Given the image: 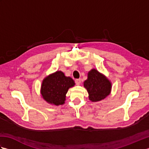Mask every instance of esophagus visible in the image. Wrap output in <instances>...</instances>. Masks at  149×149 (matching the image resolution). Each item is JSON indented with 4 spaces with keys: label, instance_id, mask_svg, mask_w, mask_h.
<instances>
[{
    "label": "esophagus",
    "instance_id": "34e87169",
    "mask_svg": "<svg viewBox=\"0 0 149 149\" xmlns=\"http://www.w3.org/2000/svg\"><path fill=\"white\" fill-rule=\"evenodd\" d=\"M75 84H76L77 85H79L81 83V79H77L75 80Z\"/></svg>",
    "mask_w": 149,
    "mask_h": 149
}]
</instances>
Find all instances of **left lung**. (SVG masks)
Returning a JSON list of instances; mask_svg holds the SVG:
<instances>
[{
	"mask_svg": "<svg viewBox=\"0 0 149 149\" xmlns=\"http://www.w3.org/2000/svg\"><path fill=\"white\" fill-rule=\"evenodd\" d=\"M84 86L89 94V99L92 102L104 99L111 90V83L96 69L91 70L88 72V79L84 82Z\"/></svg>",
	"mask_w": 149,
	"mask_h": 149,
	"instance_id": "obj_1",
	"label": "left lung"
}]
</instances>
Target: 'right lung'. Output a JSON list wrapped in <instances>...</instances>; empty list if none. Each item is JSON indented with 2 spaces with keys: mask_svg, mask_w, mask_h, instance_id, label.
<instances>
[{
  "mask_svg": "<svg viewBox=\"0 0 149 149\" xmlns=\"http://www.w3.org/2000/svg\"><path fill=\"white\" fill-rule=\"evenodd\" d=\"M75 85L71 77H66L61 71H57L43 80L41 94L47 102L59 106L65 104L66 94Z\"/></svg>",
  "mask_w": 149,
  "mask_h": 149,
  "instance_id": "obj_1",
  "label": "right lung"
}]
</instances>
